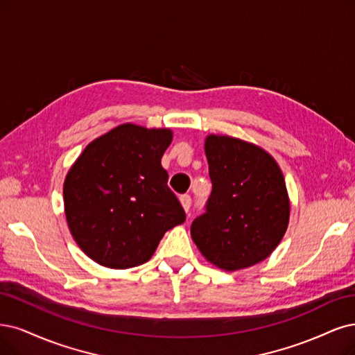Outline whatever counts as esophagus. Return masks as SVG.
<instances>
[{
    "instance_id": "34e87169",
    "label": "esophagus",
    "mask_w": 355,
    "mask_h": 355,
    "mask_svg": "<svg viewBox=\"0 0 355 355\" xmlns=\"http://www.w3.org/2000/svg\"><path fill=\"white\" fill-rule=\"evenodd\" d=\"M180 204H182L183 209H185V211L188 213V211H189V209H191V204H192V198H191V195H188V193L182 195V197H180Z\"/></svg>"
}]
</instances>
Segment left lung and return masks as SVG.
I'll list each match as a JSON object with an SVG mask.
<instances>
[{
	"instance_id": "obj_1",
	"label": "left lung",
	"mask_w": 355,
	"mask_h": 355,
	"mask_svg": "<svg viewBox=\"0 0 355 355\" xmlns=\"http://www.w3.org/2000/svg\"><path fill=\"white\" fill-rule=\"evenodd\" d=\"M211 193L191 236L207 260L225 270L263 261L284 238L289 200L282 172L264 150L236 138L205 139Z\"/></svg>"
}]
</instances>
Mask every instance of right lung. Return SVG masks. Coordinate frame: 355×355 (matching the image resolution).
<instances>
[{
    "mask_svg": "<svg viewBox=\"0 0 355 355\" xmlns=\"http://www.w3.org/2000/svg\"><path fill=\"white\" fill-rule=\"evenodd\" d=\"M168 129L120 125L92 141L64 180V210L73 238L89 259L110 268L148 261L168 229L187 214L162 157Z\"/></svg>",
    "mask_w": 355,
    "mask_h": 355,
    "instance_id": "obj_1",
    "label": "right lung"
}]
</instances>
